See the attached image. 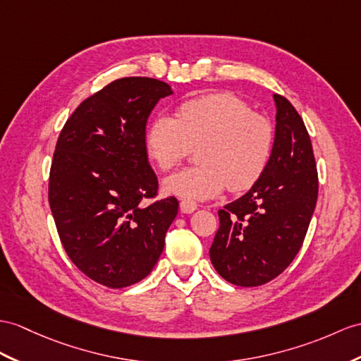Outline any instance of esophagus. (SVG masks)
I'll list each match as a JSON object with an SVG mask.
<instances>
[{"label":"esophagus","instance_id":"obj_1","mask_svg":"<svg viewBox=\"0 0 361 361\" xmlns=\"http://www.w3.org/2000/svg\"><path fill=\"white\" fill-rule=\"evenodd\" d=\"M196 209H197V204L195 200H190V199H182L180 200V211H182V213L190 214V213H195Z\"/></svg>","mask_w":361,"mask_h":361}]
</instances>
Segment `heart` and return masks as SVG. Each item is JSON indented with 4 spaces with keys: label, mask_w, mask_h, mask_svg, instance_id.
I'll return each instance as SVG.
<instances>
[{
    "label": "heart",
    "mask_w": 361,
    "mask_h": 361,
    "mask_svg": "<svg viewBox=\"0 0 361 361\" xmlns=\"http://www.w3.org/2000/svg\"><path fill=\"white\" fill-rule=\"evenodd\" d=\"M199 145L196 166L164 180L170 195L204 200L226 185L251 188L265 171L274 145V128L233 93H207L180 102L176 118L157 114L148 124L144 147L157 169L169 171Z\"/></svg>",
    "instance_id": "b5f03b06"
}]
</instances>
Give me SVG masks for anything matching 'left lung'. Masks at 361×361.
Listing matches in <instances>:
<instances>
[{
	"label": "left lung",
	"mask_w": 361,
	"mask_h": 361,
	"mask_svg": "<svg viewBox=\"0 0 361 361\" xmlns=\"http://www.w3.org/2000/svg\"><path fill=\"white\" fill-rule=\"evenodd\" d=\"M276 102V137L268 166L248 192L219 209L209 259L226 282L260 286L300 251L317 204L319 176L310 135L293 104Z\"/></svg>",
	"instance_id": "8db88e82"
}]
</instances>
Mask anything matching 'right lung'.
<instances>
[{"label": "right lung", "instance_id": "1", "mask_svg": "<svg viewBox=\"0 0 361 361\" xmlns=\"http://www.w3.org/2000/svg\"><path fill=\"white\" fill-rule=\"evenodd\" d=\"M171 93L159 79H116L79 104L59 133L49 178L51 214L70 260L104 286L126 288L150 274L178 214L173 196L144 205L157 195L145 126Z\"/></svg>", "mask_w": 361, "mask_h": 361}]
</instances>
